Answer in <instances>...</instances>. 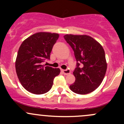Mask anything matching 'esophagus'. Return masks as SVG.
Returning <instances> with one entry per match:
<instances>
[{
  "mask_svg": "<svg viewBox=\"0 0 124 124\" xmlns=\"http://www.w3.org/2000/svg\"><path fill=\"white\" fill-rule=\"evenodd\" d=\"M62 71L64 75H68L71 73V71L70 70H62Z\"/></svg>",
  "mask_w": 124,
  "mask_h": 124,
  "instance_id": "obj_1",
  "label": "esophagus"
}]
</instances>
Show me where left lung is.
<instances>
[{
  "label": "left lung",
  "mask_w": 124,
  "mask_h": 124,
  "mask_svg": "<svg viewBox=\"0 0 124 124\" xmlns=\"http://www.w3.org/2000/svg\"><path fill=\"white\" fill-rule=\"evenodd\" d=\"M64 38L74 50L77 62L73 72L76 80L70 86V89L81 95L93 92L102 83L107 70L102 46L86 35H66Z\"/></svg>",
  "instance_id": "1"
}]
</instances>
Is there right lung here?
<instances>
[{"mask_svg":"<svg viewBox=\"0 0 124 124\" xmlns=\"http://www.w3.org/2000/svg\"><path fill=\"white\" fill-rule=\"evenodd\" d=\"M59 37L56 33L38 32L21 44L16 61V73L22 85L29 92L37 95L46 93L52 88L54 77L60 74L59 68L42 65L50 59Z\"/></svg>","mask_w":124,"mask_h":124,"instance_id":"1","label":"right lung"}]
</instances>
